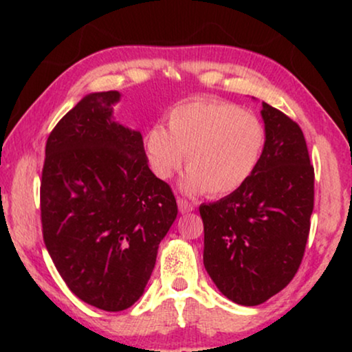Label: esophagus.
<instances>
[{"label":"esophagus","instance_id":"34e87169","mask_svg":"<svg viewBox=\"0 0 352 352\" xmlns=\"http://www.w3.org/2000/svg\"><path fill=\"white\" fill-rule=\"evenodd\" d=\"M177 206H179V211H181L182 214L190 213V211L195 208L194 204H190V201H187V200H184V199H181V197H177Z\"/></svg>","mask_w":352,"mask_h":352}]
</instances>
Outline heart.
<instances>
[{
	"mask_svg": "<svg viewBox=\"0 0 352 352\" xmlns=\"http://www.w3.org/2000/svg\"><path fill=\"white\" fill-rule=\"evenodd\" d=\"M168 129L153 124L144 134L147 165L166 181L189 166L181 187L189 194L228 195L247 182L261 162L266 129L258 117L232 102L194 99L168 112Z\"/></svg>",
	"mask_w": 352,
	"mask_h": 352,
	"instance_id": "obj_1",
	"label": "heart"
}]
</instances>
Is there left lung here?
I'll return each instance as SVG.
<instances>
[{
	"label": "left lung",
	"instance_id": "8db88e82",
	"mask_svg": "<svg viewBox=\"0 0 352 352\" xmlns=\"http://www.w3.org/2000/svg\"><path fill=\"white\" fill-rule=\"evenodd\" d=\"M266 147L242 187L200 205L206 272L224 296L258 306L283 290L305 254L314 168L298 123L263 102Z\"/></svg>",
	"mask_w": 352,
	"mask_h": 352
}]
</instances>
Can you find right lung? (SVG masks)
<instances>
[{
	"label": "right lung",
	"mask_w": 352,
	"mask_h": 352,
	"mask_svg": "<svg viewBox=\"0 0 352 352\" xmlns=\"http://www.w3.org/2000/svg\"><path fill=\"white\" fill-rule=\"evenodd\" d=\"M118 91L91 93L46 141L41 224L67 287L99 309H128L142 296L176 199L147 165L139 131L112 117Z\"/></svg>",
	"instance_id": "add662e5"
}]
</instances>
